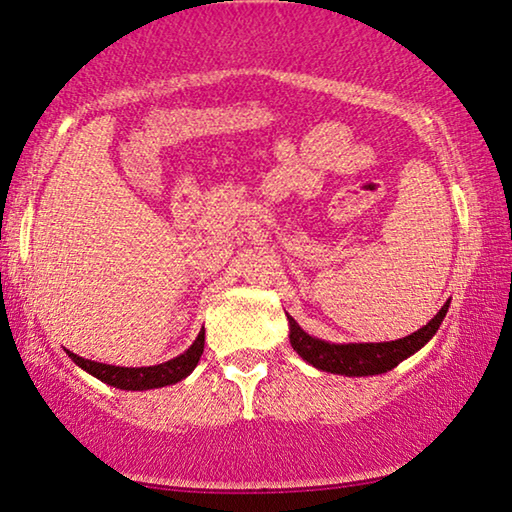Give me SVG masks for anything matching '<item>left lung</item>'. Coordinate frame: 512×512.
<instances>
[{
  "label": "left lung",
  "mask_w": 512,
  "mask_h": 512,
  "mask_svg": "<svg viewBox=\"0 0 512 512\" xmlns=\"http://www.w3.org/2000/svg\"><path fill=\"white\" fill-rule=\"evenodd\" d=\"M448 302L439 309V313L432 318L426 327H421L419 332H414L398 341L387 343H348V345H336L325 343L320 338H313L297 325V322L288 316L290 322V343L297 350V355L309 361L320 371L336 373V375H348V377H361V375H377L387 373L391 368H396L400 361L414 355L416 350L423 348L446 318Z\"/></svg>",
  "instance_id": "left-lung-1"
}]
</instances>
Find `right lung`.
<instances>
[{
	"label": "right lung",
	"instance_id": "add662e5",
	"mask_svg": "<svg viewBox=\"0 0 512 512\" xmlns=\"http://www.w3.org/2000/svg\"><path fill=\"white\" fill-rule=\"evenodd\" d=\"M203 343H206V332H199L196 341L187 348L183 355L164 361V364L157 366H146V368H123V366H109V364H98V361L82 359L68 352V357L75 361L77 366H82L86 373H91L98 380L112 384L116 389L125 391H144V389H160L167 387V384H176L185 380L187 375L194 371V366L199 364L203 355Z\"/></svg>",
	"mask_w": 512,
	"mask_h": 512
}]
</instances>
